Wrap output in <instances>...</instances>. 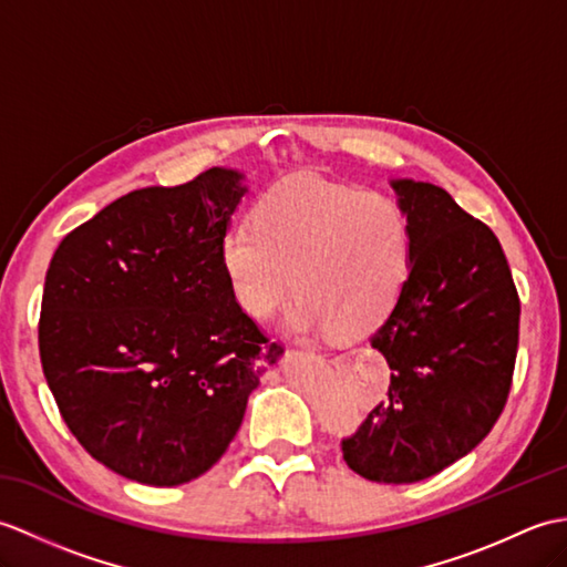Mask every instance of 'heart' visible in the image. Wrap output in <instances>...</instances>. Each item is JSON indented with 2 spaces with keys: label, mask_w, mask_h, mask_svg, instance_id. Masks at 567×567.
<instances>
[{
  "label": "heart",
  "mask_w": 567,
  "mask_h": 567,
  "mask_svg": "<svg viewBox=\"0 0 567 567\" xmlns=\"http://www.w3.org/2000/svg\"><path fill=\"white\" fill-rule=\"evenodd\" d=\"M234 226L219 258L240 309L270 319L299 297L290 331L358 339L382 323L412 270V231L392 197L323 183H282Z\"/></svg>",
  "instance_id": "heart-1"
}]
</instances>
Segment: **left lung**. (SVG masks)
I'll return each instance as SVG.
<instances>
[{"label":"left lung","mask_w":567,"mask_h":567,"mask_svg":"<svg viewBox=\"0 0 567 567\" xmlns=\"http://www.w3.org/2000/svg\"><path fill=\"white\" fill-rule=\"evenodd\" d=\"M412 231V270L370 336L392 370L388 396L343 461L372 483L409 485L441 473L483 441L512 388L519 295L497 236L443 187L390 179Z\"/></svg>","instance_id":"obj_1"}]
</instances>
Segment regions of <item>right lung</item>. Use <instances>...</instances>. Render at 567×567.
<instances>
[{"instance_id": "right-lung-1", "label": "right lung", "mask_w": 567, "mask_h": 567, "mask_svg": "<svg viewBox=\"0 0 567 567\" xmlns=\"http://www.w3.org/2000/svg\"><path fill=\"white\" fill-rule=\"evenodd\" d=\"M244 179L212 167L187 185L128 192L48 265V388L82 449L141 485L207 473L282 355L238 307L219 258Z\"/></svg>"}]
</instances>
